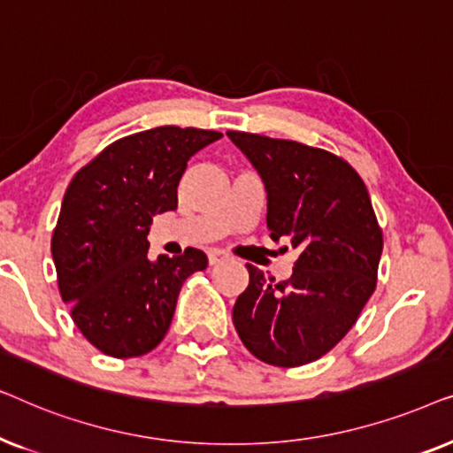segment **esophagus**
Wrapping results in <instances>:
<instances>
[{
    "instance_id": "obj_1",
    "label": "esophagus",
    "mask_w": 453,
    "mask_h": 453,
    "mask_svg": "<svg viewBox=\"0 0 453 453\" xmlns=\"http://www.w3.org/2000/svg\"><path fill=\"white\" fill-rule=\"evenodd\" d=\"M226 259H231V253L228 251H222V250H210L208 251V262L210 264H220V262H226Z\"/></svg>"
}]
</instances>
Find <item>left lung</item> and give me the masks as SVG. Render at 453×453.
<instances>
[{"label":"left lung","instance_id":"1","mask_svg":"<svg viewBox=\"0 0 453 453\" xmlns=\"http://www.w3.org/2000/svg\"><path fill=\"white\" fill-rule=\"evenodd\" d=\"M268 194L270 237L299 250L276 282L247 264L233 307L245 349L274 367L318 361L342 340L373 295L383 234L358 173L336 154L293 140L226 132Z\"/></svg>","mask_w":453,"mask_h":453}]
</instances>
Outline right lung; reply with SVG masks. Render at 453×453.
I'll use <instances>...</instances> for the list:
<instances>
[{"label": "right lung", "instance_id": "1", "mask_svg": "<svg viewBox=\"0 0 453 453\" xmlns=\"http://www.w3.org/2000/svg\"><path fill=\"white\" fill-rule=\"evenodd\" d=\"M220 132L163 126L109 144L82 166L61 202L51 253L64 303L82 336L104 355L142 357L169 332L185 278L206 253L148 257L152 216L177 208L188 160Z\"/></svg>", "mask_w": 453, "mask_h": 453}]
</instances>
